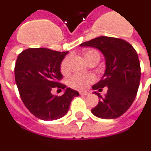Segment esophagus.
<instances>
[{"label":"esophagus","mask_w":151,"mask_h":151,"mask_svg":"<svg viewBox=\"0 0 151 151\" xmlns=\"http://www.w3.org/2000/svg\"><path fill=\"white\" fill-rule=\"evenodd\" d=\"M80 95H82V96H88L89 93H87V92H83V91H81L80 92Z\"/></svg>","instance_id":"esophagus-1"}]
</instances>
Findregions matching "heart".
<instances>
[{
	"mask_svg": "<svg viewBox=\"0 0 151 151\" xmlns=\"http://www.w3.org/2000/svg\"><path fill=\"white\" fill-rule=\"evenodd\" d=\"M83 56H84V59L86 61V63H88V62L94 60L99 61L100 58H101V55H100V52L96 49H86L83 52ZM69 60H70L69 57L66 56L62 60L60 64V72L65 75L68 74L70 71ZM95 80H96V78L91 73H87V74L77 73V74L73 75L70 78L68 79V86L73 88V89L85 90L91 83H93Z\"/></svg>",
	"mask_w": 151,
	"mask_h": 151,
	"instance_id": "obj_1",
	"label": "heart"
}]
</instances>
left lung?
I'll use <instances>...</instances> for the list:
<instances>
[{
	"label": "left lung",
	"mask_w": 151,
	"mask_h": 151,
	"mask_svg": "<svg viewBox=\"0 0 151 151\" xmlns=\"http://www.w3.org/2000/svg\"><path fill=\"white\" fill-rule=\"evenodd\" d=\"M80 46L97 48L105 55L106 62L105 74L92 88L101 91L107 86L108 91L104 96L94 92L100 101L91 112L106 119L119 117L129 109L137 93L141 67L137 51L125 40L111 37H99Z\"/></svg>",
	"instance_id": "1"
}]
</instances>
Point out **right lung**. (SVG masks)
Returning a JSON list of instances; mask_svg holds the SVG:
<instances>
[{
	"mask_svg": "<svg viewBox=\"0 0 151 151\" xmlns=\"http://www.w3.org/2000/svg\"><path fill=\"white\" fill-rule=\"evenodd\" d=\"M67 53L47 48H29L17 58L14 77L21 100L40 119L62 118L68 112L73 97L79 96L77 91L69 87L60 96L51 94L54 88L61 90L66 87L60 83L63 78L60 64Z\"/></svg>",
	"mask_w": 151,
	"mask_h": 151,
	"instance_id": "add662e5",
	"label": "right lung"
}]
</instances>
